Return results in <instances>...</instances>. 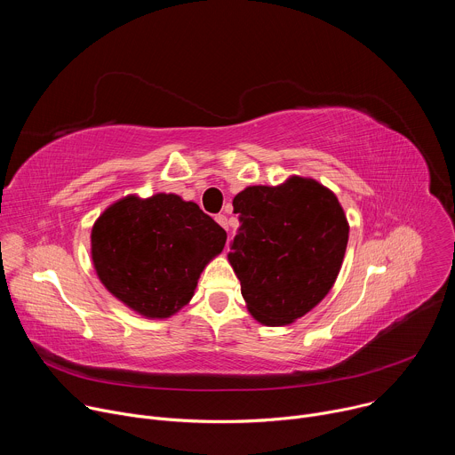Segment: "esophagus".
Here are the masks:
<instances>
[{
    "mask_svg": "<svg viewBox=\"0 0 455 455\" xmlns=\"http://www.w3.org/2000/svg\"><path fill=\"white\" fill-rule=\"evenodd\" d=\"M216 221H218L225 230H228V218H227L225 214H218V216H216Z\"/></svg>",
    "mask_w": 455,
    "mask_h": 455,
    "instance_id": "1",
    "label": "esophagus"
}]
</instances>
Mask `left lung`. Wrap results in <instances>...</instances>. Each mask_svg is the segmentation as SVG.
Instances as JSON below:
<instances>
[{
	"label": "left lung",
	"mask_w": 455,
	"mask_h": 455,
	"mask_svg": "<svg viewBox=\"0 0 455 455\" xmlns=\"http://www.w3.org/2000/svg\"><path fill=\"white\" fill-rule=\"evenodd\" d=\"M239 228L228 263L250 315L265 326H288L333 288L349 223L335 192L313 178L251 185L234 198Z\"/></svg>",
	"instance_id": "obj_1"
}]
</instances>
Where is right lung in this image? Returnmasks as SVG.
Instances as JSON below:
<instances>
[{"label":"right lung","mask_w":455,"mask_h":455,"mask_svg":"<svg viewBox=\"0 0 455 455\" xmlns=\"http://www.w3.org/2000/svg\"><path fill=\"white\" fill-rule=\"evenodd\" d=\"M225 241L227 232L178 194H127L93 223L92 261L115 299L146 318L162 320L190 302Z\"/></svg>","instance_id":"add662e5"}]
</instances>
